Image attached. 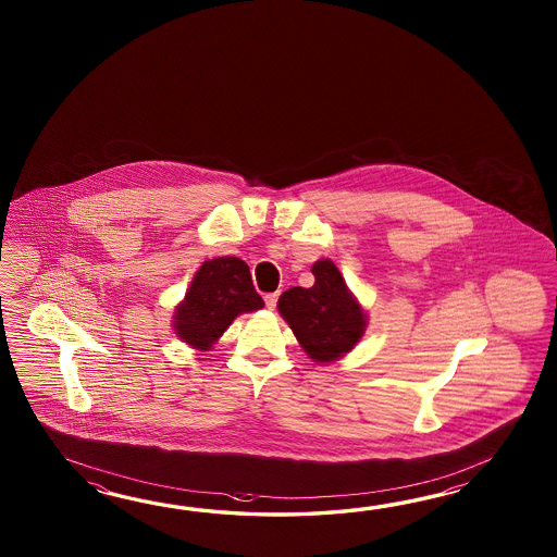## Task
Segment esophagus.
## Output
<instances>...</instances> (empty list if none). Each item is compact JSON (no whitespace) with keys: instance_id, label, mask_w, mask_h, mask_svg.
Here are the masks:
<instances>
[{"instance_id":"1","label":"esophagus","mask_w":557,"mask_h":557,"mask_svg":"<svg viewBox=\"0 0 557 557\" xmlns=\"http://www.w3.org/2000/svg\"><path fill=\"white\" fill-rule=\"evenodd\" d=\"M264 302H267L269 310H274L276 302H278V293H271V295L264 296Z\"/></svg>"}]
</instances>
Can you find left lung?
<instances>
[{"label":"left lung","instance_id":"left-lung-1","mask_svg":"<svg viewBox=\"0 0 557 557\" xmlns=\"http://www.w3.org/2000/svg\"><path fill=\"white\" fill-rule=\"evenodd\" d=\"M312 274L314 284L310 288L293 286L284 290L278 312L312 360L332 362L355 348L364 334L367 319L334 262H314Z\"/></svg>","mask_w":557,"mask_h":557}]
</instances>
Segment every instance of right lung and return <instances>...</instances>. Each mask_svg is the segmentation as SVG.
<instances>
[{"label":"right lung","mask_w":557,"mask_h":557,"mask_svg":"<svg viewBox=\"0 0 557 557\" xmlns=\"http://www.w3.org/2000/svg\"><path fill=\"white\" fill-rule=\"evenodd\" d=\"M264 307L255 290L247 262L221 257L202 262L190 283L183 305H178L173 326L181 341L193 348L209 350L240 312Z\"/></svg>","instance_id":"obj_1"}]
</instances>
